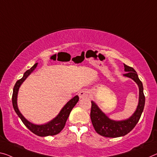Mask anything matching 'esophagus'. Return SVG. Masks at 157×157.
<instances>
[{
  "instance_id": "esophagus-1",
  "label": "esophagus",
  "mask_w": 157,
  "mask_h": 157,
  "mask_svg": "<svg viewBox=\"0 0 157 157\" xmlns=\"http://www.w3.org/2000/svg\"><path fill=\"white\" fill-rule=\"evenodd\" d=\"M89 95H90V94L86 90H82L79 92V96L80 98H87V97L89 96Z\"/></svg>"
}]
</instances>
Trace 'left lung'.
<instances>
[{
    "instance_id": "obj_1",
    "label": "left lung",
    "mask_w": 157,
    "mask_h": 157,
    "mask_svg": "<svg viewBox=\"0 0 157 157\" xmlns=\"http://www.w3.org/2000/svg\"><path fill=\"white\" fill-rule=\"evenodd\" d=\"M124 76L130 78L136 82L139 87V103L135 113L126 120L116 121L111 120L102 112L94 101H91L90 117L95 131L99 135L107 138H117L128 134L135 127L143 113L145 103V97L143 93V86L138 78V75L132 67L124 64Z\"/></svg>"
}]
</instances>
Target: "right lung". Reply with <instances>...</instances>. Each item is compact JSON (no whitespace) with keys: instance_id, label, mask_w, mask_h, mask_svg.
<instances>
[{"instance_id":"add662e5","label":"right lung","mask_w":157,"mask_h":157,"mask_svg":"<svg viewBox=\"0 0 157 157\" xmlns=\"http://www.w3.org/2000/svg\"><path fill=\"white\" fill-rule=\"evenodd\" d=\"M37 65H38V63H35L31 68L25 72L23 78L17 81V82L13 89V93H12V105H13L14 111L16 112L17 115H18L19 117V118L21 119L22 122L24 123V125L26 126L31 132H33L37 136L41 137L54 136L59 133L62 130H63V128L66 125V122L67 119L68 118L69 114L71 113L72 109L74 108V106L76 105V103H78L79 101V96H75L74 98H72L71 101H69L68 103L66 104V105L62 108V110H61L58 115H57L56 117L54 118L53 120H52L51 121H49V123L44 124V125H36V124H33L29 122V121H27L26 119L24 117L23 115L20 113V112H19L18 109V107H17V94H18L19 86H21L22 82L26 79L27 77L34 71V69L36 68Z\"/></svg>"}]
</instances>
